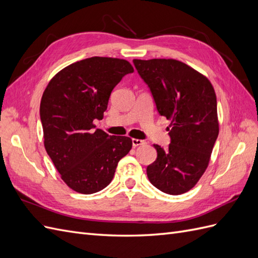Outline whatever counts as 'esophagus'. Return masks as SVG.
Instances as JSON below:
<instances>
[{"label":"esophagus","instance_id":"1","mask_svg":"<svg viewBox=\"0 0 258 258\" xmlns=\"http://www.w3.org/2000/svg\"><path fill=\"white\" fill-rule=\"evenodd\" d=\"M144 144H145V141H143V140L132 139V145H134V147H137V146H140V145H144Z\"/></svg>","mask_w":258,"mask_h":258}]
</instances>
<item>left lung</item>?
<instances>
[{
  "instance_id": "1",
  "label": "left lung",
  "mask_w": 258,
  "mask_h": 258,
  "mask_svg": "<svg viewBox=\"0 0 258 258\" xmlns=\"http://www.w3.org/2000/svg\"><path fill=\"white\" fill-rule=\"evenodd\" d=\"M134 63L158 113L171 120V143L167 150L154 144L157 158L147 167V177L163 192L184 194L205 173L220 131L214 88L205 75L178 60L135 59Z\"/></svg>"
}]
</instances>
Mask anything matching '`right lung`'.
Returning a JSON list of instances; mask_svg holds the SVG:
<instances>
[{"mask_svg":"<svg viewBox=\"0 0 258 258\" xmlns=\"http://www.w3.org/2000/svg\"><path fill=\"white\" fill-rule=\"evenodd\" d=\"M134 72L127 60L91 57L62 69L46 87L40 115L44 146L63 182L89 195L113 179L118 161L132 147L128 137L96 129L122 77Z\"/></svg>","mask_w":258,"mask_h":258,"instance_id":"right-lung-1","label":"right lung"}]
</instances>
